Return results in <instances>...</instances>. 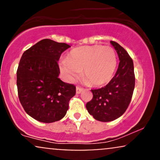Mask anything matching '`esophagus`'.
I'll use <instances>...</instances> for the list:
<instances>
[{"mask_svg": "<svg viewBox=\"0 0 160 160\" xmlns=\"http://www.w3.org/2000/svg\"><path fill=\"white\" fill-rule=\"evenodd\" d=\"M82 90H83V89L80 87V86H77V88H76V92H77V94H80V93L81 92H82Z\"/></svg>", "mask_w": 160, "mask_h": 160, "instance_id": "obj_1", "label": "esophagus"}]
</instances>
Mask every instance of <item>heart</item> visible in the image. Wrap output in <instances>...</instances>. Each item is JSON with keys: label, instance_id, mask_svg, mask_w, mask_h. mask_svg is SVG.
<instances>
[{"label": "heart", "instance_id": "b5f03b06", "mask_svg": "<svg viewBox=\"0 0 160 160\" xmlns=\"http://www.w3.org/2000/svg\"><path fill=\"white\" fill-rule=\"evenodd\" d=\"M117 65V54L113 47L95 44L73 49L62 63V71L68 80H73L83 70L87 82L101 86L111 81Z\"/></svg>", "mask_w": 160, "mask_h": 160}]
</instances>
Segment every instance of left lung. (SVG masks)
Returning <instances> with one entry per match:
<instances>
[{
    "mask_svg": "<svg viewBox=\"0 0 160 160\" xmlns=\"http://www.w3.org/2000/svg\"><path fill=\"white\" fill-rule=\"evenodd\" d=\"M120 59L118 69L111 80L104 87L91 89L92 99L86 103V109L95 120L110 122L121 117L126 111L135 89L133 61L123 47L111 41Z\"/></svg>",
    "mask_w": 160,
    "mask_h": 160,
    "instance_id": "obj_1",
    "label": "left lung"
}]
</instances>
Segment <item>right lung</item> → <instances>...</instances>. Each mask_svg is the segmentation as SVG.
<instances>
[{"label": "right lung", "mask_w": 160, "mask_h": 160, "mask_svg": "<svg viewBox=\"0 0 160 160\" xmlns=\"http://www.w3.org/2000/svg\"><path fill=\"white\" fill-rule=\"evenodd\" d=\"M71 47L65 43L43 39L25 50L17 72L18 95L25 112L39 122L60 120L68 110L76 86L62 81L58 61Z\"/></svg>", "instance_id": "obj_1"}]
</instances>
